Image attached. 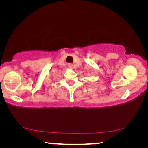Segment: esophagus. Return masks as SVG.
<instances>
[{"label": "esophagus", "mask_w": 148, "mask_h": 148, "mask_svg": "<svg viewBox=\"0 0 148 148\" xmlns=\"http://www.w3.org/2000/svg\"><path fill=\"white\" fill-rule=\"evenodd\" d=\"M68 66H69V67L70 69H72V68H73V64H72L70 63V64H69Z\"/></svg>", "instance_id": "34e87169"}]
</instances>
